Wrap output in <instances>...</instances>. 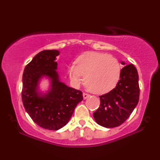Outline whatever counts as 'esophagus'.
<instances>
[{"instance_id": "34e87169", "label": "esophagus", "mask_w": 160, "mask_h": 160, "mask_svg": "<svg viewBox=\"0 0 160 160\" xmlns=\"http://www.w3.org/2000/svg\"><path fill=\"white\" fill-rule=\"evenodd\" d=\"M89 97V94L85 93V92L83 93V98H84V99H87V98H88Z\"/></svg>"}]
</instances>
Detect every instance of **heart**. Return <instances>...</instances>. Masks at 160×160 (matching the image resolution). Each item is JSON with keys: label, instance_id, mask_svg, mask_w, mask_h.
I'll return each mask as SVG.
<instances>
[{"label": "heart", "instance_id": "1", "mask_svg": "<svg viewBox=\"0 0 160 160\" xmlns=\"http://www.w3.org/2000/svg\"><path fill=\"white\" fill-rule=\"evenodd\" d=\"M68 67V75L72 83L78 86L84 83L89 91L105 94L114 89L119 82L122 65L112 55L96 52H87L80 55Z\"/></svg>", "mask_w": 160, "mask_h": 160}]
</instances>
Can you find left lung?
<instances>
[{"label": "left lung", "instance_id": "1", "mask_svg": "<svg viewBox=\"0 0 160 160\" xmlns=\"http://www.w3.org/2000/svg\"><path fill=\"white\" fill-rule=\"evenodd\" d=\"M125 65L124 62H121ZM140 89L136 68L129 64L122 69L119 82L114 89L99 96L100 105L94 112L95 122L100 126L112 128L123 124L138 105Z\"/></svg>", "mask_w": 160, "mask_h": 160}]
</instances>
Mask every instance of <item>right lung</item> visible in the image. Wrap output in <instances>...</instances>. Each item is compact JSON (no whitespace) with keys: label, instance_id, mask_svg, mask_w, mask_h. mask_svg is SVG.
<instances>
[{"label":"right lung","instance_id":"right-lung-1","mask_svg":"<svg viewBox=\"0 0 160 160\" xmlns=\"http://www.w3.org/2000/svg\"><path fill=\"white\" fill-rule=\"evenodd\" d=\"M58 50H43L26 65L22 76V100L25 111L35 123L49 130H58L69 122L74 109L83 100L82 92L60 82L56 57ZM50 80L47 93L38 91L43 77Z\"/></svg>","mask_w":160,"mask_h":160}]
</instances>
